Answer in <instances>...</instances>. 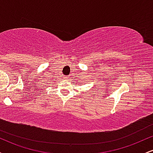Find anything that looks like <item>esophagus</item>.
Here are the masks:
<instances>
[{"mask_svg":"<svg viewBox=\"0 0 153 153\" xmlns=\"http://www.w3.org/2000/svg\"><path fill=\"white\" fill-rule=\"evenodd\" d=\"M65 78L68 79V78H69V76H65Z\"/></svg>","mask_w":153,"mask_h":153,"instance_id":"obj_1","label":"esophagus"}]
</instances>
